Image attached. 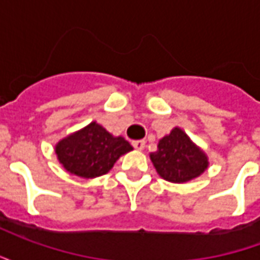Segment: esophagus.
Wrapping results in <instances>:
<instances>
[{
	"label": "esophagus",
	"mask_w": 260,
	"mask_h": 260,
	"mask_svg": "<svg viewBox=\"0 0 260 260\" xmlns=\"http://www.w3.org/2000/svg\"><path fill=\"white\" fill-rule=\"evenodd\" d=\"M145 145H146V142L145 141H134L132 142V146L135 147L136 150H143L145 149Z\"/></svg>",
	"instance_id": "esophagus-1"
}]
</instances>
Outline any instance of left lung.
Instances as JSON below:
<instances>
[{
	"label": "left lung",
	"instance_id": "obj_1",
	"mask_svg": "<svg viewBox=\"0 0 260 260\" xmlns=\"http://www.w3.org/2000/svg\"><path fill=\"white\" fill-rule=\"evenodd\" d=\"M157 152L150 153L158 175L170 182L181 184L193 180L207 169V157L196 147L186 134L174 128L158 142Z\"/></svg>",
	"mask_w": 260,
	"mask_h": 260
}]
</instances>
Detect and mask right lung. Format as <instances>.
I'll use <instances>...</instances> for the list:
<instances>
[{
    "label": "right lung",
    "instance_id": "add662e5",
    "mask_svg": "<svg viewBox=\"0 0 260 260\" xmlns=\"http://www.w3.org/2000/svg\"><path fill=\"white\" fill-rule=\"evenodd\" d=\"M129 150H132L129 142L121 136L114 138L96 122L69 135L55 147L64 169L83 178H94L108 173L119 156Z\"/></svg>",
    "mask_w": 260,
    "mask_h": 260
}]
</instances>
